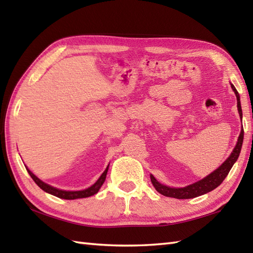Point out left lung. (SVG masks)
<instances>
[{
  "instance_id": "1",
  "label": "left lung",
  "mask_w": 253,
  "mask_h": 253,
  "mask_svg": "<svg viewBox=\"0 0 253 253\" xmlns=\"http://www.w3.org/2000/svg\"><path fill=\"white\" fill-rule=\"evenodd\" d=\"M232 89L234 90L236 96H237L238 112H239L240 117L243 118V111H241L239 93H238V91L236 90L234 84H232ZM243 141H244V128L241 129V132L238 137L237 144H236V147L233 150L232 154L229 155V158L225 161V162L221 166H219L216 170H214L213 173L207 176L206 178L201 179L200 181H197V182H195V184L189 185V186L184 187V188H170V187L160 184V182L151 175L150 177H151L152 185L154 186L155 190L160 192L161 195H163L165 197L176 198V199H191V198L202 196V195H204V193L212 191L213 189H215L216 187L221 185L223 180L226 178V176L228 175L230 169L233 168L234 163L237 161V159L239 157L241 147H243Z\"/></svg>"
}]
</instances>
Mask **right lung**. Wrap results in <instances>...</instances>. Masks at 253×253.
<instances>
[{
  "mask_svg": "<svg viewBox=\"0 0 253 253\" xmlns=\"http://www.w3.org/2000/svg\"><path fill=\"white\" fill-rule=\"evenodd\" d=\"M26 169H27V168H26ZM107 169H109V166H107L106 169L103 171V174H102V175L100 176V178H99L98 180H96L92 186L87 188V189L80 190V191H66V190L56 189V188L45 184V182L40 180L39 178H38L37 176H35L28 169H27V170H28L29 175L31 176V178L34 179V181L36 182V184H37L38 186H39V187L41 188L42 190H44V191L47 192V193H51V195L55 196V197H57V198L66 199V200H74V199H78V198H87V197H91V196L95 195V193L99 191L101 186L103 185V182H104V180H105V177H106V174H107Z\"/></svg>",
  "mask_w": 253,
  "mask_h": 253,
  "instance_id": "obj_1",
  "label": "right lung"
}]
</instances>
